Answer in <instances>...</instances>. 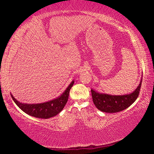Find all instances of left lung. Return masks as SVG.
<instances>
[{"label": "left lung", "mask_w": 154, "mask_h": 154, "mask_svg": "<svg viewBox=\"0 0 154 154\" xmlns=\"http://www.w3.org/2000/svg\"><path fill=\"white\" fill-rule=\"evenodd\" d=\"M142 79L139 86L133 92L129 94L113 96L100 94L91 90L93 103L98 110L106 113H116L127 109L137 100L139 95Z\"/></svg>", "instance_id": "left-lung-1"}]
</instances>
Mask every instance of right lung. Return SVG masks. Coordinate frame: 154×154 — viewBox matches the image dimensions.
I'll return each instance as SVG.
<instances>
[{"mask_svg":"<svg viewBox=\"0 0 154 154\" xmlns=\"http://www.w3.org/2000/svg\"><path fill=\"white\" fill-rule=\"evenodd\" d=\"M74 82L72 81L65 92L60 97L44 103L35 104V105L23 104L18 102L14 96H11L15 104L26 113L35 118L48 119L56 116L63 109L68 101L70 90Z\"/></svg>","mask_w":154,"mask_h":154,"instance_id":"right-lung-1","label":"right lung"}]
</instances>
